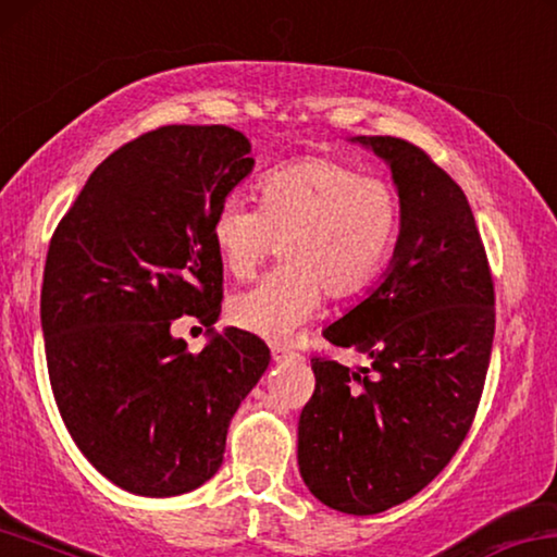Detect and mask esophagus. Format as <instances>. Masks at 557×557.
I'll list each match as a JSON object with an SVG mask.
<instances>
[{
    "mask_svg": "<svg viewBox=\"0 0 557 557\" xmlns=\"http://www.w3.org/2000/svg\"><path fill=\"white\" fill-rule=\"evenodd\" d=\"M271 356H273V361H276V363H284V361H294L296 350H290L288 346L276 344V346H271Z\"/></svg>",
    "mask_w": 557,
    "mask_h": 557,
    "instance_id": "obj_1",
    "label": "esophagus"
}]
</instances>
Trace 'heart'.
Listing matches in <instances>:
<instances>
[{"mask_svg":"<svg viewBox=\"0 0 557 557\" xmlns=\"http://www.w3.org/2000/svg\"><path fill=\"white\" fill-rule=\"evenodd\" d=\"M400 228V199L386 178L333 159H301L261 178L259 209L231 196L213 219V246L246 278L281 246L284 267L231 298L238 329L284 341L319 311L323 290L346 298L371 284Z\"/></svg>","mask_w":557,"mask_h":557,"instance_id":"heart-1","label":"heart"}]
</instances>
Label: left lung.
I'll return each mask as SVG.
<instances>
[{
	"instance_id": "left-lung-1",
	"label": "left lung",
	"mask_w": 557,
	"mask_h": 557,
	"mask_svg": "<svg viewBox=\"0 0 557 557\" xmlns=\"http://www.w3.org/2000/svg\"><path fill=\"white\" fill-rule=\"evenodd\" d=\"M391 169L400 231L381 284L323 338L368 358H311L315 391L298 418V470L323 506L375 516L413 498L463 443L481 400L495 294L460 186L396 136H354Z\"/></svg>"
}]
</instances>
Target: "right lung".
<instances>
[{"label":"right lung","mask_w":557,"mask_h":557,"mask_svg":"<svg viewBox=\"0 0 557 557\" xmlns=\"http://www.w3.org/2000/svg\"><path fill=\"white\" fill-rule=\"evenodd\" d=\"M249 153L231 126H161L101 161L51 236L41 333L57 408L89 463L134 495L207 483L269 368L259 336L213 331L224 263L211 228ZM182 314L208 326L201 355L170 333Z\"/></svg>","instance_id":"obj_1"}]
</instances>
